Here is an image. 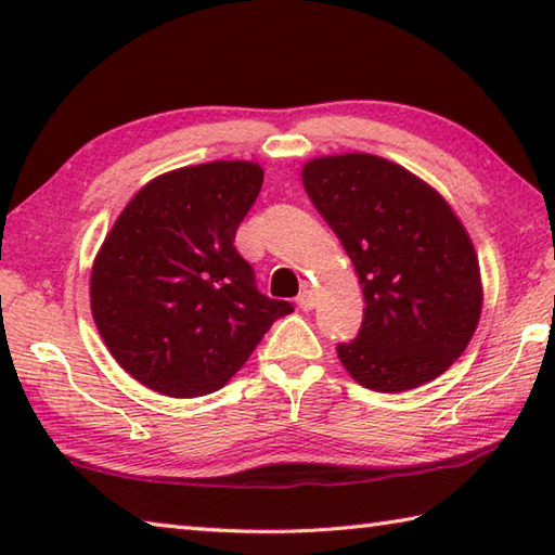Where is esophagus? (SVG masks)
<instances>
[{"label":"esophagus","mask_w":555,"mask_h":555,"mask_svg":"<svg viewBox=\"0 0 555 555\" xmlns=\"http://www.w3.org/2000/svg\"><path fill=\"white\" fill-rule=\"evenodd\" d=\"M296 304H298V308L300 311H313V306H315V296H313V291H300L298 294V298H296Z\"/></svg>","instance_id":"34e87169"}]
</instances>
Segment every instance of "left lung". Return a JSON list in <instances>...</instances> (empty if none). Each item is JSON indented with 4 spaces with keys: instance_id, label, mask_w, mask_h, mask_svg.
<instances>
[{
    "instance_id": "left-lung-1",
    "label": "left lung",
    "mask_w": 555,
    "mask_h": 555,
    "mask_svg": "<svg viewBox=\"0 0 555 555\" xmlns=\"http://www.w3.org/2000/svg\"><path fill=\"white\" fill-rule=\"evenodd\" d=\"M304 185L352 259L364 296L343 367L374 391L436 379L465 352L482 313L480 264L463 222L428 183L372 154L313 158Z\"/></svg>"
}]
</instances>
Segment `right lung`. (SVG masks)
<instances>
[{
    "label": "right lung",
    "mask_w": 555,
    "mask_h": 555,
    "mask_svg": "<svg viewBox=\"0 0 555 555\" xmlns=\"http://www.w3.org/2000/svg\"><path fill=\"white\" fill-rule=\"evenodd\" d=\"M264 181L251 162L185 166L146 183L92 264V318L112 357L166 397H203L232 379L294 306L261 294L234 249Z\"/></svg>",
    "instance_id": "add662e5"
}]
</instances>
